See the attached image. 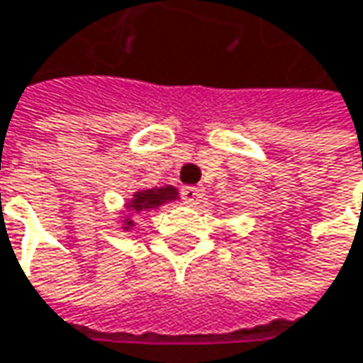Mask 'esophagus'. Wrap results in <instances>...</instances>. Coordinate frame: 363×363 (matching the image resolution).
Returning <instances> with one entry per match:
<instances>
[{
  "label": "esophagus",
  "instance_id": "1",
  "mask_svg": "<svg viewBox=\"0 0 363 363\" xmlns=\"http://www.w3.org/2000/svg\"><path fill=\"white\" fill-rule=\"evenodd\" d=\"M182 201L189 203V205H197L203 199V189L201 186H182L181 191Z\"/></svg>",
  "mask_w": 363,
  "mask_h": 363
}]
</instances>
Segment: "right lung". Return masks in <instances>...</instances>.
Returning a JSON list of instances; mask_svg holds the SVG:
<instances>
[{"label": "right lung", "mask_w": 363, "mask_h": 363, "mask_svg": "<svg viewBox=\"0 0 363 363\" xmlns=\"http://www.w3.org/2000/svg\"><path fill=\"white\" fill-rule=\"evenodd\" d=\"M179 191L172 184H164V186H152V189H135L131 197H127L121 209V228L125 232H131L135 228V218L158 209L162 205L172 201H179Z\"/></svg>", "instance_id": "right-lung-1"}]
</instances>
